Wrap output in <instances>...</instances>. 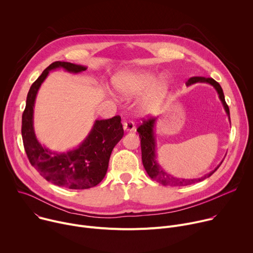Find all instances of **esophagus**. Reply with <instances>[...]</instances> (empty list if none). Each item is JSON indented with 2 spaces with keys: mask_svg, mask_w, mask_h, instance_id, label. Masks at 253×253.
I'll use <instances>...</instances> for the list:
<instances>
[{
  "mask_svg": "<svg viewBox=\"0 0 253 253\" xmlns=\"http://www.w3.org/2000/svg\"><path fill=\"white\" fill-rule=\"evenodd\" d=\"M123 128L125 131L127 132H131V131H134L135 130V124L134 122L132 121H125L123 123Z\"/></svg>",
  "mask_w": 253,
  "mask_h": 253,
  "instance_id": "1",
  "label": "esophagus"
}]
</instances>
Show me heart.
Wrapping results in <instances>:
<instances>
[{
    "mask_svg": "<svg viewBox=\"0 0 253 253\" xmlns=\"http://www.w3.org/2000/svg\"><path fill=\"white\" fill-rule=\"evenodd\" d=\"M115 85L117 90L127 97L139 96L147 93L140 103L143 112H153L165 100L169 81L159 71L152 69H137L120 74Z\"/></svg>",
    "mask_w": 253,
    "mask_h": 253,
    "instance_id": "heart-1",
    "label": "heart"
}]
</instances>
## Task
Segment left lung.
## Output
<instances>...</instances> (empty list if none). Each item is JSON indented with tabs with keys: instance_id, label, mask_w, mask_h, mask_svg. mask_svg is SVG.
<instances>
[{
	"instance_id": "1",
	"label": "left lung",
	"mask_w": 253,
	"mask_h": 253,
	"mask_svg": "<svg viewBox=\"0 0 253 253\" xmlns=\"http://www.w3.org/2000/svg\"><path fill=\"white\" fill-rule=\"evenodd\" d=\"M195 83H207L214 87L216 92L218 93V97L224 107V110L228 116V119L230 121V114H229V108L225 102L224 94L222 91L221 86L219 83L216 82L212 78H205V77H192L187 82L186 85L190 86ZM157 118H149L144 119L142 124L138 127L137 132L139 133V137L141 139V152H142V162L143 166L145 168L147 174L149 177L153 180H156L157 182L163 184V185H169V186H186L190 185L196 182H200L202 180L210 177L218 167L221 165V163L216 167L213 171L205 174L204 176L200 178H193V179H184V178H177L172 175H170L167 171H165L161 165L157 161L156 156V140H155V123Z\"/></svg>"
}]
</instances>
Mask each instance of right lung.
Returning <instances> with one entry per match:
<instances>
[{
    "instance_id": "1",
    "label": "right lung",
    "mask_w": 253,
    "mask_h": 253,
    "mask_svg": "<svg viewBox=\"0 0 253 253\" xmlns=\"http://www.w3.org/2000/svg\"><path fill=\"white\" fill-rule=\"evenodd\" d=\"M63 68L69 73H81L86 66L57 61L47 67L28 93L22 116L24 148L32 166L48 181L69 189H88L99 184L106 175L108 164L124 130L120 116L96 120L80 145L67 152L51 151L38 141L34 130V106L37 93L49 72Z\"/></svg>"
}]
</instances>
